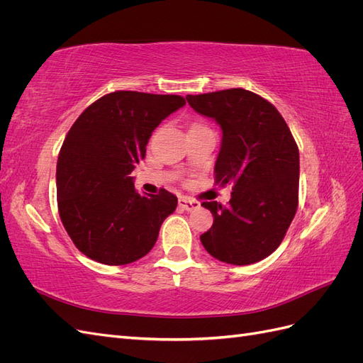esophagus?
<instances>
[{
    "instance_id": "esophagus-1",
    "label": "esophagus",
    "mask_w": 363,
    "mask_h": 363,
    "mask_svg": "<svg viewBox=\"0 0 363 363\" xmlns=\"http://www.w3.org/2000/svg\"><path fill=\"white\" fill-rule=\"evenodd\" d=\"M179 206L182 208H184V211L192 212V211H196V208L200 207V203L195 201V200H191V199H186V196H182V199L179 200Z\"/></svg>"
}]
</instances>
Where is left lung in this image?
<instances>
[{
	"mask_svg": "<svg viewBox=\"0 0 363 363\" xmlns=\"http://www.w3.org/2000/svg\"><path fill=\"white\" fill-rule=\"evenodd\" d=\"M196 113L223 130L215 183L233 184L227 206L204 201L213 225L200 236L208 255L250 265L277 250L298 207L300 155L283 116L245 89L186 96Z\"/></svg>",
	"mask_w": 363,
	"mask_h": 363,
	"instance_id": "left-lung-1",
	"label": "left lung"
}]
</instances>
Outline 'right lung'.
I'll use <instances>...</instances> for the list:
<instances>
[{
    "mask_svg": "<svg viewBox=\"0 0 363 363\" xmlns=\"http://www.w3.org/2000/svg\"><path fill=\"white\" fill-rule=\"evenodd\" d=\"M186 104L180 95L116 91L77 118L57 159V206L75 247L104 265H127L155 247L177 196L140 195L130 177L152 131Z\"/></svg>",
    "mask_w": 363,
    "mask_h": 363,
    "instance_id": "add662e5",
    "label": "right lung"
}]
</instances>
